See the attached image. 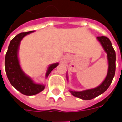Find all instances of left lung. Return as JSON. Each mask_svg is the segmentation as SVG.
Returning <instances> with one entry per match:
<instances>
[{"mask_svg":"<svg viewBox=\"0 0 122 122\" xmlns=\"http://www.w3.org/2000/svg\"><path fill=\"white\" fill-rule=\"evenodd\" d=\"M105 52L107 53L108 60V71L105 79L99 86L95 88L88 89L82 91H74L70 90L69 92L74 97L83 100H90L98 97L99 95L105 92L109 87L112 82L116 72V52L112 46L110 40L105 36H99L97 38Z\"/></svg>","mask_w":122,"mask_h":122,"instance_id":"8db88e82","label":"left lung"}]
</instances>
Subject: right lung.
Segmentation results:
<instances>
[{"label": "right lung", "mask_w": 122, "mask_h": 122, "mask_svg": "<svg viewBox=\"0 0 122 122\" xmlns=\"http://www.w3.org/2000/svg\"><path fill=\"white\" fill-rule=\"evenodd\" d=\"M33 32L34 31L20 33L11 40L5 61L6 76L11 85L23 95L27 96L36 95L42 92L45 88L44 84L34 82L32 78L23 72L19 64L18 51L20 42L25 36ZM58 65L59 63H56L48 66L46 73V78L48 77L52 70Z\"/></svg>", "instance_id": "obj_1"}]
</instances>
